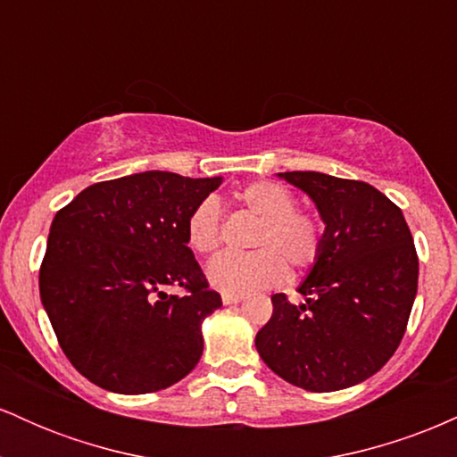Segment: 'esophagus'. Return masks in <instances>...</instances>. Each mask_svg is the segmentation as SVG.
Wrapping results in <instances>:
<instances>
[{
    "mask_svg": "<svg viewBox=\"0 0 457 457\" xmlns=\"http://www.w3.org/2000/svg\"><path fill=\"white\" fill-rule=\"evenodd\" d=\"M245 296H240V295H221V301H223V305H236V303H240L243 301Z\"/></svg>",
    "mask_w": 457,
    "mask_h": 457,
    "instance_id": "esophagus-1",
    "label": "esophagus"
}]
</instances>
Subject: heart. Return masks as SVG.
<instances>
[{"label": "heart", "mask_w": 457, "mask_h": 457, "mask_svg": "<svg viewBox=\"0 0 457 457\" xmlns=\"http://www.w3.org/2000/svg\"><path fill=\"white\" fill-rule=\"evenodd\" d=\"M246 211L260 217L253 246L245 253L219 255L208 264V281L225 295H251L286 279L287 264L303 270L320 258L322 221L313 212L295 208V195L279 182L255 180L236 193ZM221 206L217 197H204L187 219V243L199 255L221 246Z\"/></svg>", "instance_id": "obj_1"}]
</instances>
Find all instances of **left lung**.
I'll return each instance as SVG.
<instances>
[{"label":"left lung","mask_w":457,"mask_h":457,"mask_svg":"<svg viewBox=\"0 0 457 457\" xmlns=\"http://www.w3.org/2000/svg\"><path fill=\"white\" fill-rule=\"evenodd\" d=\"M324 228L320 258L298 292L272 295V316L255 335L266 365L305 391L348 389L374 376L400 345L417 296L419 258L400 208L361 180L286 171Z\"/></svg>","instance_id":"8db88e82"}]
</instances>
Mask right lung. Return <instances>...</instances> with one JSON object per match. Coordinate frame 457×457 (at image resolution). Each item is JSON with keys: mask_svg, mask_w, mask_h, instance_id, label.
Instances as JSON below:
<instances>
[{"mask_svg": "<svg viewBox=\"0 0 457 457\" xmlns=\"http://www.w3.org/2000/svg\"><path fill=\"white\" fill-rule=\"evenodd\" d=\"M221 180L144 171L83 188L55 214L40 298L68 361L101 389L161 391L197 365L221 296L187 246V219Z\"/></svg>", "mask_w": 457, "mask_h": 457, "instance_id": "add662e5", "label": "right lung"}]
</instances>
